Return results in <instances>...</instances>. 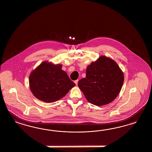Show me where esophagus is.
<instances>
[{"label": "esophagus", "mask_w": 152, "mask_h": 152, "mask_svg": "<svg viewBox=\"0 0 152 152\" xmlns=\"http://www.w3.org/2000/svg\"><path fill=\"white\" fill-rule=\"evenodd\" d=\"M78 80H75V84L77 85V83H78Z\"/></svg>", "instance_id": "obj_1"}]
</instances>
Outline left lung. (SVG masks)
<instances>
[{"label":"left lung","mask_w":152,"mask_h":152,"mask_svg":"<svg viewBox=\"0 0 152 152\" xmlns=\"http://www.w3.org/2000/svg\"><path fill=\"white\" fill-rule=\"evenodd\" d=\"M124 79L123 73L115 61L102 56L88 66L86 77L79 80L78 86L89 102L102 106L118 96Z\"/></svg>","instance_id":"obj_1"}]
</instances>
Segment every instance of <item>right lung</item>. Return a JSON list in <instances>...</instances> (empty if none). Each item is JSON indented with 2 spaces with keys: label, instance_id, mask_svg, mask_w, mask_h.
Wrapping results in <instances>:
<instances>
[{
  "label": "right lung",
  "instance_id": "1",
  "mask_svg": "<svg viewBox=\"0 0 152 152\" xmlns=\"http://www.w3.org/2000/svg\"><path fill=\"white\" fill-rule=\"evenodd\" d=\"M31 90L38 99L53 102L65 96L75 83L62 69L61 64L44 62L30 75Z\"/></svg>",
  "mask_w": 152,
  "mask_h": 152
}]
</instances>
